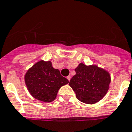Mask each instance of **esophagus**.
Returning a JSON list of instances; mask_svg holds the SVG:
<instances>
[{
  "label": "esophagus",
  "instance_id": "1",
  "mask_svg": "<svg viewBox=\"0 0 132 132\" xmlns=\"http://www.w3.org/2000/svg\"><path fill=\"white\" fill-rule=\"evenodd\" d=\"M67 79H68V81H70V79H71V76H70V75H68V77H67Z\"/></svg>",
  "mask_w": 132,
  "mask_h": 132
}]
</instances>
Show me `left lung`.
<instances>
[{
    "label": "left lung",
    "instance_id": "8db88e82",
    "mask_svg": "<svg viewBox=\"0 0 132 132\" xmlns=\"http://www.w3.org/2000/svg\"><path fill=\"white\" fill-rule=\"evenodd\" d=\"M69 82L76 97L86 104H94L106 95L111 82L109 73L97 66L79 64Z\"/></svg>",
    "mask_w": 132,
    "mask_h": 132
}]
</instances>
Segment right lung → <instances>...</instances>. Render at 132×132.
<instances>
[{
	"label": "right lung",
	"mask_w": 132,
	"mask_h": 132,
	"mask_svg": "<svg viewBox=\"0 0 132 132\" xmlns=\"http://www.w3.org/2000/svg\"><path fill=\"white\" fill-rule=\"evenodd\" d=\"M25 82L30 94L35 99L50 102L57 97V92L68 80L62 76L51 62L40 61L27 71Z\"/></svg>",
	"instance_id": "obj_1"
}]
</instances>
